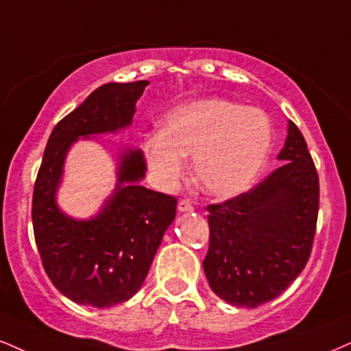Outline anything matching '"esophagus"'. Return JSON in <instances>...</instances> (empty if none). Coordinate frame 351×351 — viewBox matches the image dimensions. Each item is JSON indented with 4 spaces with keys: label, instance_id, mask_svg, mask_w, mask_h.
Wrapping results in <instances>:
<instances>
[{
    "label": "esophagus",
    "instance_id": "34e87169",
    "mask_svg": "<svg viewBox=\"0 0 351 351\" xmlns=\"http://www.w3.org/2000/svg\"><path fill=\"white\" fill-rule=\"evenodd\" d=\"M193 204H191V201H188V199H181L180 202H178V210L180 213H193Z\"/></svg>",
    "mask_w": 351,
    "mask_h": 351
}]
</instances>
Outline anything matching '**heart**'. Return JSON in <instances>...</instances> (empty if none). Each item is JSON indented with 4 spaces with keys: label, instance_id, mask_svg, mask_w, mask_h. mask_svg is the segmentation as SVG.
<instances>
[{
    "label": "heart",
    "instance_id": "heart-1",
    "mask_svg": "<svg viewBox=\"0 0 351 351\" xmlns=\"http://www.w3.org/2000/svg\"><path fill=\"white\" fill-rule=\"evenodd\" d=\"M271 142V121L261 109L204 98L173 109L163 130L143 143V155L163 184L176 183L184 157H194L197 186L210 196L232 197L252 186Z\"/></svg>",
    "mask_w": 351,
    "mask_h": 351
}]
</instances>
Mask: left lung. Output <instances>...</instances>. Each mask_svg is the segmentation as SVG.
<instances>
[{"label":"left lung","instance_id":"obj_1","mask_svg":"<svg viewBox=\"0 0 351 351\" xmlns=\"http://www.w3.org/2000/svg\"><path fill=\"white\" fill-rule=\"evenodd\" d=\"M282 165L250 191L209 204L210 289L232 306L255 309L299 276L311 256L319 213V176L293 121L278 155Z\"/></svg>","mask_w":351,"mask_h":351}]
</instances>
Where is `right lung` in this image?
Returning <instances> with one entry per match:
<instances>
[{"label":"right lung","instance_id":"obj_1","mask_svg":"<svg viewBox=\"0 0 351 351\" xmlns=\"http://www.w3.org/2000/svg\"><path fill=\"white\" fill-rule=\"evenodd\" d=\"M147 80L106 83L55 125L32 196V226L45 273L63 296L82 306L112 307L141 289L176 214V197L141 186L143 154L119 155L112 196L95 217L78 221L57 206L66 152L80 137L117 132L132 124Z\"/></svg>","mask_w":351,"mask_h":351}]
</instances>
